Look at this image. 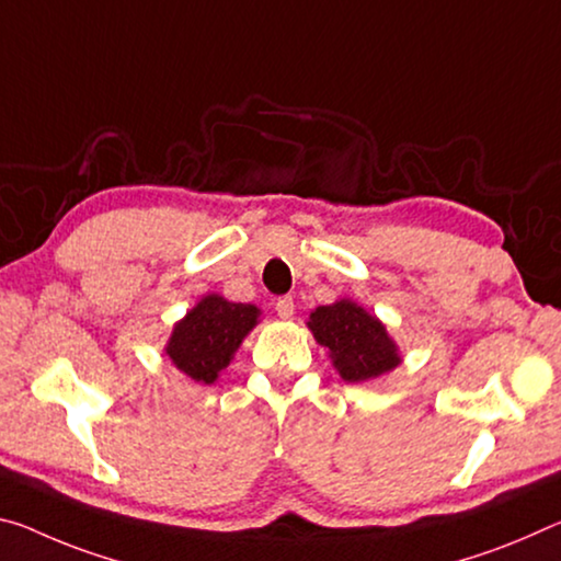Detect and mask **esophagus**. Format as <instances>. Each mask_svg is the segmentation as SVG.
I'll return each instance as SVG.
<instances>
[{
  "instance_id": "esophagus-1",
  "label": "esophagus",
  "mask_w": 561,
  "mask_h": 561,
  "mask_svg": "<svg viewBox=\"0 0 561 561\" xmlns=\"http://www.w3.org/2000/svg\"><path fill=\"white\" fill-rule=\"evenodd\" d=\"M274 309H277V314L282 319H291V314H295V299H291V297H279L277 305H274Z\"/></svg>"
}]
</instances>
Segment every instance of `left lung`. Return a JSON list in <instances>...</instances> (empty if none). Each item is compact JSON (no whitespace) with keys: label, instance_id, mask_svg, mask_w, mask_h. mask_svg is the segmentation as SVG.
Instances as JSON below:
<instances>
[{"label":"left lung","instance_id":"obj_1","mask_svg":"<svg viewBox=\"0 0 561 561\" xmlns=\"http://www.w3.org/2000/svg\"><path fill=\"white\" fill-rule=\"evenodd\" d=\"M307 327L346 385L379 379L402 364V352L387 332V324L354 299L344 297L334 305L317 307Z\"/></svg>","mask_w":561,"mask_h":561}]
</instances>
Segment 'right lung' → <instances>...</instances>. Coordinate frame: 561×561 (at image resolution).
I'll return each mask as SVG.
<instances>
[{
  "instance_id": "1",
  "label": "right lung",
  "mask_w": 561,
  "mask_h": 561,
  "mask_svg": "<svg viewBox=\"0 0 561 561\" xmlns=\"http://www.w3.org/2000/svg\"><path fill=\"white\" fill-rule=\"evenodd\" d=\"M260 317V307L209 291L174 324L164 344L167 359L197 385H215Z\"/></svg>"
}]
</instances>
